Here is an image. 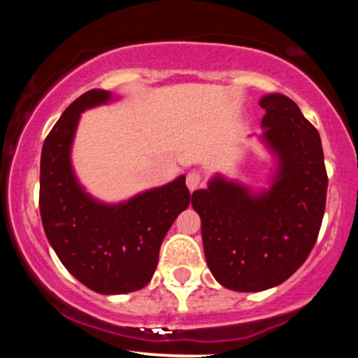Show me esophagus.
Returning a JSON list of instances; mask_svg holds the SVG:
<instances>
[{
    "instance_id": "esophagus-1",
    "label": "esophagus",
    "mask_w": 358,
    "mask_h": 358,
    "mask_svg": "<svg viewBox=\"0 0 358 358\" xmlns=\"http://www.w3.org/2000/svg\"><path fill=\"white\" fill-rule=\"evenodd\" d=\"M202 185H203V178H202V175L199 173V171L193 170L187 175V187H188V190H190V192L196 190V188H200Z\"/></svg>"
}]
</instances>
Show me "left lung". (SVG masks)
I'll return each mask as SVG.
<instances>
[{
    "label": "left lung",
    "mask_w": 358,
    "mask_h": 358,
    "mask_svg": "<svg viewBox=\"0 0 358 358\" xmlns=\"http://www.w3.org/2000/svg\"><path fill=\"white\" fill-rule=\"evenodd\" d=\"M259 104L266 109L261 141L276 158L271 187L252 192L215 175L192 195L208 269L222 286L242 293L269 289L294 274L313 249L327 203L318 131L282 94Z\"/></svg>",
    "instance_id": "left-lung-1"
}]
</instances>
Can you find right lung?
<instances>
[{
  "mask_svg": "<svg viewBox=\"0 0 358 358\" xmlns=\"http://www.w3.org/2000/svg\"><path fill=\"white\" fill-rule=\"evenodd\" d=\"M113 101L92 89L64 110L45 139L40 159V215L62 264L89 289L124 294L153 278L162 242L190 203L185 175L121 203L90 196L73 173L71 151L80 114Z\"/></svg>",
  "mask_w": 358,
  "mask_h": 358,
  "instance_id": "add662e5",
  "label": "right lung"
}]
</instances>
